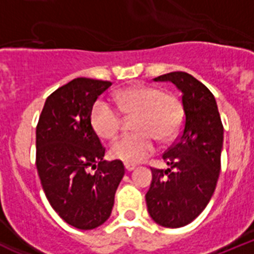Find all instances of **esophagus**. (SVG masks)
Instances as JSON below:
<instances>
[{
  "instance_id": "34e87169",
  "label": "esophagus",
  "mask_w": 254,
  "mask_h": 254,
  "mask_svg": "<svg viewBox=\"0 0 254 254\" xmlns=\"http://www.w3.org/2000/svg\"><path fill=\"white\" fill-rule=\"evenodd\" d=\"M125 169L127 170V172H131V170L134 169V165H132V164H125Z\"/></svg>"
}]
</instances>
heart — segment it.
<instances>
[{
	"label": "heart",
	"mask_w": 254,
	"mask_h": 254,
	"mask_svg": "<svg viewBox=\"0 0 254 254\" xmlns=\"http://www.w3.org/2000/svg\"><path fill=\"white\" fill-rule=\"evenodd\" d=\"M117 108L105 100H98L91 108V127L100 138L116 137L123 125V117H134L132 128L136 133L126 134L113 142L111 155L127 164H137L155 151L158 138L172 140L183 122V105L172 93L160 87L134 85L114 95Z\"/></svg>",
	"instance_id": "obj_1"
}]
</instances>
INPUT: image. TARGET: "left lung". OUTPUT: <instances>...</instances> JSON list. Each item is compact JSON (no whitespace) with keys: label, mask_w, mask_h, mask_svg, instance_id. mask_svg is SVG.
Wrapping results in <instances>:
<instances>
[{"label":"left lung","mask_w":254,"mask_h":254,"mask_svg":"<svg viewBox=\"0 0 254 254\" xmlns=\"http://www.w3.org/2000/svg\"><path fill=\"white\" fill-rule=\"evenodd\" d=\"M154 80L172 81L182 91L185 120L176 142L163 154L169 168H151L147 211L159 225L181 228L193 221L214 194L224 127L214 95L193 76L176 71Z\"/></svg>","instance_id":"left-lung-1"}]
</instances>
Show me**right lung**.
Segmentation results:
<instances>
[{
    "mask_svg": "<svg viewBox=\"0 0 254 254\" xmlns=\"http://www.w3.org/2000/svg\"><path fill=\"white\" fill-rule=\"evenodd\" d=\"M111 85L73 78L47 98L37 125L35 164L47 199L61 219L81 230L111 216L125 176L122 161L103 160L105 149L90 122L94 103Z\"/></svg>",
    "mask_w": 254,
    "mask_h": 254,
    "instance_id": "1",
    "label": "right lung"
}]
</instances>
